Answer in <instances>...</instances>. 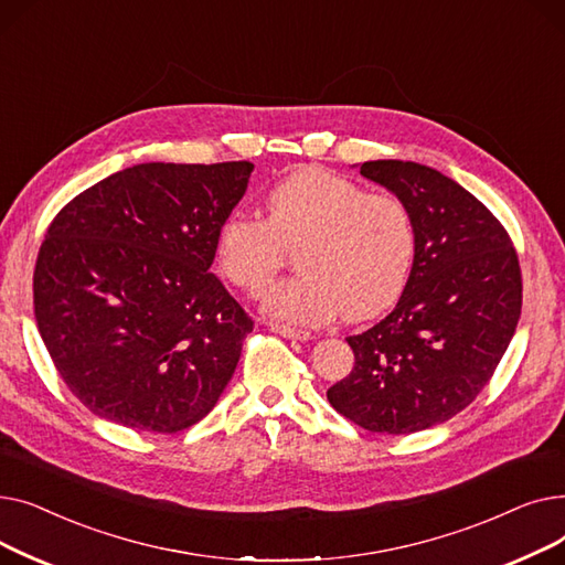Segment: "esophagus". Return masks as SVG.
I'll use <instances>...</instances> for the list:
<instances>
[{"mask_svg":"<svg viewBox=\"0 0 565 565\" xmlns=\"http://www.w3.org/2000/svg\"><path fill=\"white\" fill-rule=\"evenodd\" d=\"M270 330L284 339H292V341H307L311 339V334L307 330H298L290 328V324H279V322H270Z\"/></svg>","mask_w":565,"mask_h":565,"instance_id":"1","label":"esophagus"}]
</instances>
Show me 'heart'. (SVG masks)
<instances>
[{
	"label": "heart",
	"instance_id": "b5f03b06",
	"mask_svg": "<svg viewBox=\"0 0 565 565\" xmlns=\"http://www.w3.org/2000/svg\"><path fill=\"white\" fill-rule=\"evenodd\" d=\"M265 213H228L215 235L222 275L249 295H260L284 265V247L302 241L295 265L302 275L265 295V313L298 324H322L343 313L371 318L403 292L417 228L409 207L390 192L322 167L288 173L265 194Z\"/></svg>",
	"mask_w": 565,
	"mask_h": 565
}]
</instances>
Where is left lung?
Wrapping results in <instances>:
<instances>
[{
  "instance_id": "obj_1",
  "label": "left lung",
  "mask_w": 565,
  "mask_h": 565,
  "mask_svg": "<svg viewBox=\"0 0 565 565\" xmlns=\"http://www.w3.org/2000/svg\"><path fill=\"white\" fill-rule=\"evenodd\" d=\"M360 173L409 207L417 254L394 311L345 339L354 366L328 398L364 430L419 433L490 382L522 311L520 260L501 222L437 169L375 160Z\"/></svg>"
}]
</instances>
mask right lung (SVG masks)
I'll return each mask as SVG.
<instances>
[{
    "mask_svg": "<svg viewBox=\"0 0 565 565\" xmlns=\"http://www.w3.org/2000/svg\"><path fill=\"white\" fill-rule=\"evenodd\" d=\"M252 171L247 160L135 164L47 226L34 270L39 332L98 417L171 435L215 407L254 320L207 270Z\"/></svg>",
    "mask_w": 565,
    "mask_h": 565,
    "instance_id": "right-lung-1",
    "label": "right lung"
}]
</instances>
